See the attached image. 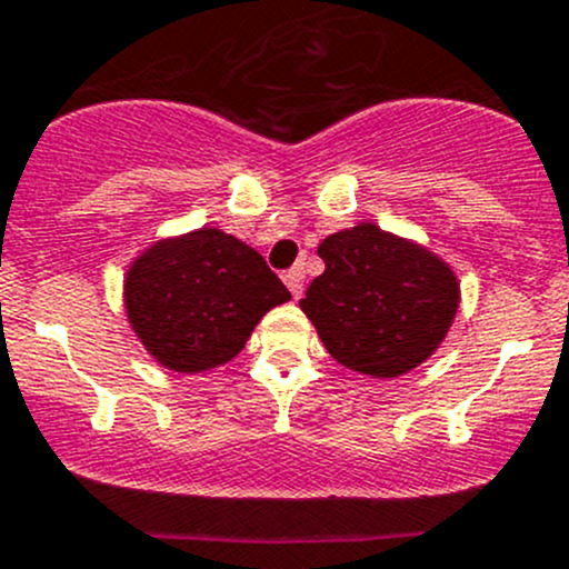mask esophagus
Here are the masks:
<instances>
[{"mask_svg":"<svg viewBox=\"0 0 569 569\" xmlns=\"http://www.w3.org/2000/svg\"><path fill=\"white\" fill-rule=\"evenodd\" d=\"M302 280H305L302 267H291L289 272L283 274V283L289 286V291H291V297H295V300H300V297H302Z\"/></svg>","mask_w":569,"mask_h":569,"instance_id":"34e87169","label":"esophagus"}]
</instances>
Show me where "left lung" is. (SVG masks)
Listing matches in <instances>:
<instances>
[{
    "instance_id": "8db88e82",
    "label": "left lung",
    "mask_w": 569,
    "mask_h": 569,
    "mask_svg": "<svg viewBox=\"0 0 569 569\" xmlns=\"http://www.w3.org/2000/svg\"><path fill=\"white\" fill-rule=\"evenodd\" d=\"M319 256L325 272L300 308L340 365L395 379L439 349L458 313L460 283L433 250L360 223L327 237Z\"/></svg>"
}]
</instances>
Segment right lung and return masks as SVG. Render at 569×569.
Masks as SVG:
<instances>
[{"instance_id": "add662e5", "label": "right lung", "mask_w": 569, "mask_h": 569, "mask_svg": "<svg viewBox=\"0 0 569 569\" xmlns=\"http://www.w3.org/2000/svg\"><path fill=\"white\" fill-rule=\"evenodd\" d=\"M291 295L242 239L204 226L141 250L124 278V313L143 349L177 373L234 360L267 310Z\"/></svg>"}]
</instances>
